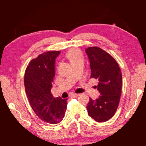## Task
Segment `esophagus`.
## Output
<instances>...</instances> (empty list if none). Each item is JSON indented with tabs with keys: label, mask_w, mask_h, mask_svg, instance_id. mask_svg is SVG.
Listing matches in <instances>:
<instances>
[{
	"label": "esophagus",
	"mask_w": 146,
	"mask_h": 146,
	"mask_svg": "<svg viewBox=\"0 0 146 146\" xmlns=\"http://www.w3.org/2000/svg\"><path fill=\"white\" fill-rule=\"evenodd\" d=\"M78 96H79V94H73L71 95V98H77Z\"/></svg>",
	"instance_id": "esophagus-1"
}]
</instances>
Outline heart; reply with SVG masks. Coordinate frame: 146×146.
Listing matches in <instances>:
<instances>
[{"label": "heart", "mask_w": 146, "mask_h": 146, "mask_svg": "<svg viewBox=\"0 0 146 146\" xmlns=\"http://www.w3.org/2000/svg\"><path fill=\"white\" fill-rule=\"evenodd\" d=\"M67 56L71 63L77 61L79 58H82L81 52L77 49H71L68 51L67 54Z\"/></svg>", "instance_id": "1"}]
</instances>
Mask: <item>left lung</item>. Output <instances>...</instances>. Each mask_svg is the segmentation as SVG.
I'll return each instance as SVG.
<instances>
[{
  "mask_svg": "<svg viewBox=\"0 0 146 146\" xmlns=\"http://www.w3.org/2000/svg\"><path fill=\"white\" fill-rule=\"evenodd\" d=\"M85 51L90 60L91 78L99 80L96 87L101 94L96 100L90 98L88 113L97 122H105L114 115L120 101L121 70L115 59L101 48L90 47Z\"/></svg>",
  "mask_w": 146,
  "mask_h": 146,
  "instance_id": "1",
  "label": "left lung"
}]
</instances>
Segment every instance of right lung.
Masks as SVG:
<instances>
[{"mask_svg": "<svg viewBox=\"0 0 146 146\" xmlns=\"http://www.w3.org/2000/svg\"><path fill=\"white\" fill-rule=\"evenodd\" d=\"M60 51H47L31 60L25 69L24 86L30 105L44 122L56 124L63 120L68 99L51 94L55 77V62Z\"/></svg>", "mask_w": 146, "mask_h": 146, "instance_id": "right-lung-1", "label": "right lung"}]
</instances>
